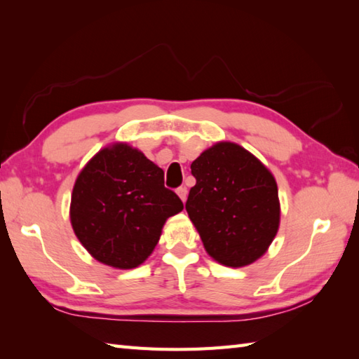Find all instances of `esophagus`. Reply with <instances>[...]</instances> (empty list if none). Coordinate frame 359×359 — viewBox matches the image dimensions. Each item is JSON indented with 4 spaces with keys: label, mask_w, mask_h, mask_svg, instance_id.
<instances>
[{
    "label": "esophagus",
    "mask_w": 359,
    "mask_h": 359,
    "mask_svg": "<svg viewBox=\"0 0 359 359\" xmlns=\"http://www.w3.org/2000/svg\"><path fill=\"white\" fill-rule=\"evenodd\" d=\"M177 196L180 197V201L182 202H187V197H188V189H187V187H180L179 189H177Z\"/></svg>",
    "instance_id": "esophagus-1"
}]
</instances>
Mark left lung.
Instances as JSON below:
<instances>
[{"label":"left lung","mask_w":359,"mask_h":359,"mask_svg":"<svg viewBox=\"0 0 359 359\" xmlns=\"http://www.w3.org/2000/svg\"><path fill=\"white\" fill-rule=\"evenodd\" d=\"M187 211L208 256L231 269L261 259L280 224L278 184L255 154L216 142L191 163Z\"/></svg>","instance_id":"left-lung-1"}]
</instances>
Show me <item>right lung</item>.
Masks as SVG:
<instances>
[{"mask_svg":"<svg viewBox=\"0 0 359 359\" xmlns=\"http://www.w3.org/2000/svg\"><path fill=\"white\" fill-rule=\"evenodd\" d=\"M184 203L163 185V171L126 142L102 148L72 188V230L95 261L131 270L152 255L163 225Z\"/></svg>","mask_w":359,"mask_h":359,"instance_id":"add662e5","label":"right lung"}]
</instances>
